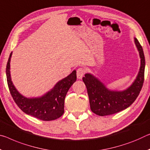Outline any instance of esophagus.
<instances>
[{"instance_id":"1","label":"esophagus","mask_w":150,"mask_h":150,"mask_svg":"<svg viewBox=\"0 0 150 150\" xmlns=\"http://www.w3.org/2000/svg\"><path fill=\"white\" fill-rule=\"evenodd\" d=\"M85 73V69L84 68L80 67L77 70V79H82V77H83V75Z\"/></svg>"}]
</instances>
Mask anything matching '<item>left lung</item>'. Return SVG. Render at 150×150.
Masks as SVG:
<instances>
[{
  "instance_id": "left-lung-1",
  "label": "left lung",
  "mask_w": 150,
  "mask_h": 150,
  "mask_svg": "<svg viewBox=\"0 0 150 150\" xmlns=\"http://www.w3.org/2000/svg\"><path fill=\"white\" fill-rule=\"evenodd\" d=\"M134 41L139 51L141 65L136 79L127 89L109 90L91 73H87L83 77L87 87L91 110L96 115L105 116L120 112L132 105L139 96L144 81L146 62L142 47L136 38H134Z\"/></svg>"
}]
</instances>
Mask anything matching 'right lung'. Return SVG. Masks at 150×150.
<instances>
[{
    "instance_id": "add662e5",
    "label": "right lung",
    "mask_w": 150,
    "mask_h": 150,
    "mask_svg": "<svg viewBox=\"0 0 150 150\" xmlns=\"http://www.w3.org/2000/svg\"><path fill=\"white\" fill-rule=\"evenodd\" d=\"M9 56L6 68L8 89L16 105L23 112L42 121H51L60 117L64 113V103L67 93L77 79L76 71L59 81L51 91L39 97L27 98L19 93L11 81Z\"/></svg>"
}]
</instances>
